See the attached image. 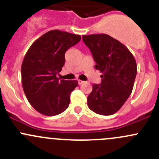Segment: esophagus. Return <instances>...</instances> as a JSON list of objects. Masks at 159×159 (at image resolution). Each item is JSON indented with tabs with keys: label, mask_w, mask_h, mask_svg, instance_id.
I'll list each match as a JSON object with an SVG mask.
<instances>
[{
	"label": "esophagus",
	"mask_w": 159,
	"mask_h": 159,
	"mask_svg": "<svg viewBox=\"0 0 159 159\" xmlns=\"http://www.w3.org/2000/svg\"><path fill=\"white\" fill-rule=\"evenodd\" d=\"M78 84H82L84 82V81H81V80H78Z\"/></svg>",
	"instance_id": "1"
}]
</instances>
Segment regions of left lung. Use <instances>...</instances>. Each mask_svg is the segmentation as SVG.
<instances>
[{
  "label": "left lung",
  "mask_w": 159,
  "mask_h": 159,
  "mask_svg": "<svg viewBox=\"0 0 159 159\" xmlns=\"http://www.w3.org/2000/svg\"><path fill=\"white\" fill-rule=\"evenodd\" d=\"M82 39L92 54L94 68L102 73L101 84L92 85L88 105L98 115H113L132 91L137 74L135 59L124 44L105 34L83 35Z\"/></svg>",
  "instance_id": "obj_1"
}]
</instances>
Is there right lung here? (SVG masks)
I'll return each instance as SVG.
<instances>
[{"instance_id": "1", "label": "right lung", "mask_w": 159, "mask_h": 159, "mask_svg": "<svg viewBox=\"0 0 159 159\" xmlns=\"http://www.w3.org/2000/svg\"><path fill=\"white\" fill-rule=\"evenodd\" d=\"M80 40V35L50 30L27 51L21 65L22 86L31 106L42 115L54 116L68 108L78 81L59 80L57 75L65 65L67 50Z\"/></svg>"}]
</instances>
